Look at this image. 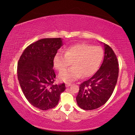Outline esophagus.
Masks as SVG:
<instances>
[{"label":"esophagus","mask_w":135,"mask_h":135,"mask_svg":"<svg viewBox=\"0 0 135 135\" xmlns=\"http://www.w3.org/2000/svg\"><path fill=\"white\" fill-rule=\"evenodd\" d=\"M71 85V83H68V82H66L65 83V86L67 87V88L70 86Z\"/></svg>","instance_id":"esophagus-1"}]
</instances>
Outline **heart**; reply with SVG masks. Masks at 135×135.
Listing matches in <instances>:
<instances>
[{"label": "heart", "mask_w": 135, "mask_h": 135, "mask_svg": "<svg viewBox=\"0 0 135 135\" xmlns=\"http://www.w3.org/2000/svg\"><path fill=\"white\" fill-rule=\"evenodd\" d=\"M104 57V50L99 46L80 43L70 46L65 54L59 51L55 55L54 66L58 71H62L71 64L72 68L59 75V80L69 81L93 75L98 70Z\"/></svg>", "instance_id": "obj_1"}]
</instances>
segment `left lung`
<instances>
[{"instance_id": "8db88e82", "label": "left lung", "mask_w": 135, "mask_h": 135, "mask_svg": "<svg viewBox=\"0 0 135 135\" xmlns=\"http://www.w3.org/2000/svg\"><path fill=\"white\" fill-rule=\"evenodd\" d=\"M104 45V58L99 69L93 76L80 84L76 100L79 107L92 110L103 105L113 93L118 76V62L111 47Z\"/></svg>"}]
</instances>
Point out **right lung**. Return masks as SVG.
<instances>
[{"mask_svg":"<svg viewBox=\"0 0 135 135\" xmlns=\"http://www.w3.org/2000/svg\"><path fill=\"white\" fill-rule=\"evenodd\" d=\"M62 46L61 38H42L28 46L18 61V79L22 92L32 105L42 110L56 107L66 89L64 83L54 84V58Z\"/></svg>","mask_w":135,"mask_h":135,"instance_id":"1","label":"right lung"}]
</instances>
